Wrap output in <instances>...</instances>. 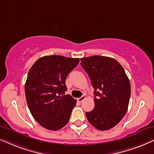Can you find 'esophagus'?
I'll list each match as a JSON object with an SVG mask.
<instances>
[{"label": "esophagus", "instance_id": "esophagus-1", "mask_svg": "<svg viewBox=\"0 0 154 154\" xmlns=\"http://www.w3.org/2000/svg\"><path fill=\"white\" fill-rule=\"evenodd\" d=\"M85 99H86V97H85V95H83V96H82L80 98L77 99V102H78L79 103H81V102H82L83 100H85Z\"/></svg>", "mask_w": 154, "mask_h": 154}]
</instances>
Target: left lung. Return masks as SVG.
I'll return each mask as SVG.
<instances>
[{"label":"left lung","mask_w":154,"mask_h":154,"mask_svg":"<svg viewBox=\"0 0 154 154\" xmlns=\"http://www.w3.org/2000/svg\"><path fill=\"white\" fill-rule=\"evenodd\" d=\"M80 60L94 89V108L85 113L87 119L101 131L112 129L127 112L131 95L129 79L114 58L94 55Z\"/></svg>","instance_id":"8db88e82"}]
</instances>
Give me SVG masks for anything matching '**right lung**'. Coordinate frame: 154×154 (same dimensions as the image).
<instances>
[{"instance_id": "obj_1", "label": "right lung", "mask_w": 154, "mask_h": 154, "mask_svg": "<svg viewBox=\"0 0 154 154\" xmlns=\"http://www.w3.org/2000/svg\"><path fill=\"white\" fill-rule=\"evenodd\" d=\"M79 58L48 55L39 58L29 70L25 85L30 112L42 127L57 131L68 123L77 101L66 94L65 79Z\"/></svg>"}]
</instances>
